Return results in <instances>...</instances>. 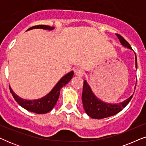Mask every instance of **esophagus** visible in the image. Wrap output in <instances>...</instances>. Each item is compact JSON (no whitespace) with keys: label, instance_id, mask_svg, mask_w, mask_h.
Listing matches in <instances>:
<instances>
[{"label":"esophagus","instance_id":"34e87169","mask_svg":"<svg viewBox=\"0 0 146 146\" xmlns=\"http://www.w3.org/2000/svg\"><path fill=\"white\" fill-rule=\"evenodd\" d=\"M74 72H75L76 75L78 76L82 77L84 76V72L81 68H76L74 70Z\"/></svg>","mask_w":146,"mask_h":146}]
</instances>
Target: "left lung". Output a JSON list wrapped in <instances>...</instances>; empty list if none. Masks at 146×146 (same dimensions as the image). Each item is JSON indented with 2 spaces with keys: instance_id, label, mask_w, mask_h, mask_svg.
I'll use <instances>...</instances> for the list:
<instances>
[{
  "instance_id": "1",
  "label": "left lung",
  "mask_w": 146,
  "mask_h": 146,
  "mask_svg": "<svg viewBox=\"0 0 146 146\" xmlns=\"http://www.w3.org/2000/svg\"><path fill=\"white\" fill-rule=\"evenodd\" d=\"M116 36L119 40L121 44L123 47L132 50L131 46L121 35L117 34ZM135 68H137V57L135 54ZM136 85V84H135ZM133 95H131L128 98L118 104H111L105 102L98 98L93 92L91 87L88 84L86 80L84 81L83 92L82 96L84 109L87 115L94 119H103L115 115L122 110L132 98Z\"/></svg>"
}]
</instances>
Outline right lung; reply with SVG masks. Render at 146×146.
Returning <instances> with one entry per match:
<instances>
[{
	"mask_svg": "<svg viewBox=\"0 0 146 146\" xmlns=\"http://www.w3.org/2000/svg\"><path fill=\"white\" fill-rule=\"evenodd\" d=\"M44 29L47 31H52L54 29V27H49L46 25H38L35 27H31L27 30V31H30L32 29ZM74 76V72L71 71L67 73L62 78L60 79L51 91L44 96L36 100H26L23 99L16 94L14 92L13 89L11 88V86H9L10 91L13 95V96L16 102L28 111L31 112H35L38 114L41 113H46L49 112L53 109V108L56 104V102L58 100L60 94V90L63 86L66 85L70 81Z\"/></svg>",
	"mask_w": 146,
	"mask_h": 146,
	"instance_id": "add662e5",
	"label": "right lung"
}]
</instances>
